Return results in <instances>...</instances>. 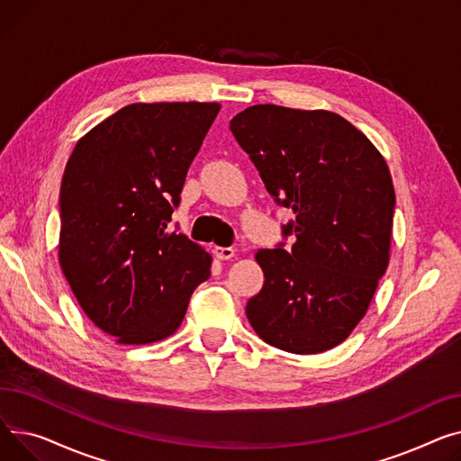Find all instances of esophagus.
I'll return each instance as SVG.
<instances>
[{
	"mask_svg": "<svg viewBox=\"0 0 461 461\" xmlns=\"http://www.w3.org/2000/svg\"><path fill=\"white\" fill-rule=\"evenodd\" d=\"M213 255L218 257L220 260H230L236 255V251L232 248H215Z\"/></svg>",
	"mask_w": 461,
	"mask_h": 461,
	"instance_id": "34e87169",
	"label": "esophagus"
}]
</instances>
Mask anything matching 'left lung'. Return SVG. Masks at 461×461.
Instances as JSON below:
<instances>
[{
	"label": "left lung",
	"mask_w": 461,
	"mask_h": 461,
	"mask_svg": "<svg viewBox=\"0 0 461 461\" xmlns=\"http://www.w3.org/2000/svg\"><path fill=\"white\" fill-rule=\"evenodd\" d=\"M276 203L295 218L286 251L260 249L262 290L246 314L257 335L290 354L340 344L366 314L389 266L394 187L384 156L337 113L258 104L230 121Z\"/></svg>",
	"instance_id": "8db88e82"
}]
</instances>
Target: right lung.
<instances>
[{
    "mask_svg": "<svg viewBox=\"0 0 461 461\" xmlns=\"http://www.w3.org/2000/svg\"><path fill=\"white\" fill-rule=\"evenodd\" d=\"M220 107L130 104L86 133L67 161L59 264L79 307L121 344L173 335L210 277L212 257L167 223Z\"/></svg>",
    "mask_w": 461,
    "mask_h": 461,
    "instance_id": "1",
    "label": "right lung"
}]
</instances>
